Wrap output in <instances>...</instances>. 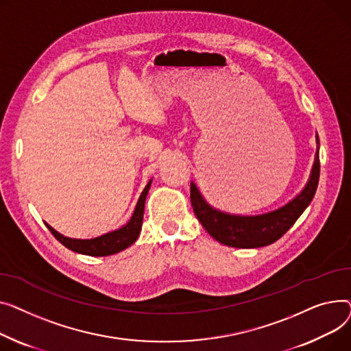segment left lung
I'll use <instances>...</instances> for the list:
<instances>
[{"label": "left lung", "instance_id": "obj_1", "mask_svg": "<svg viewBox=\"0 0 351 351\" xmlns=\"http://www.w3.org/2000/svg\"><path fill=\"white\" fill-rule=\"evenodd\" d=\"M311 176L303 190L283 207L259 215H238L221 211L204 198L191 181V205L198 221L214 239L232 248H261L283 237L312 202L320 176L319 137Z\"/></svg>", "mask_w": 351, "mask_h": 351}]
</instances>
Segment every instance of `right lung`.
Returning <instances> with one entry per match:
<instances>
[{"label":"right lung","instance_id":"right-lung-1","mask_svg":"<svg viewBox=\"0 0 351 351\" xmlns=\"http://www.w3.org/2000/svg\"><path fill=\"white\" fill-rule=\"evenodd\" d=\"M152 181L147 182L144 187L143 193L138 197V201L136 204V208L130 217V219L120 226V228L106 232L103 235L95 237V238H69L62 235L56 230H53L49 223L45 222L48 230L52 232V235L62 243L66 246L68 250L89 256H109L113 254H117L123 250L129 248L132 243H134L140 235L141 225H143V214H144V202H146L149 190L152 187Z\"/></svg>","mask_w":351,"mask_h":351}]
</instances>
